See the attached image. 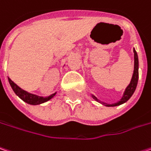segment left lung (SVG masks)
Returning a JSON list of instances; mask_svg holds the SVG:
<instances>
[{"label":"left lung","instance_id":"left-lung-1","mask_svg":"<svg viewBox=\"0 0 151 151\" xmlns=\"http://www.w3.org/2000/svg\"><path fill=\"white\" fill-rule=\"evenodd\" d=\"M133 53H134V71H133V74L132 77V79H131V82L128 84V86L126 88L124 94L121 97L119 102H115V103H113V104H108L106 102H100L95 96L92 95V97L96 101L101 102L102 104L107 106V107H114V106H119L120 104H123L126 102H127L129 99L131 98V96H132V94L134 93L135 90H136V87H137V80H138V58H137V54L136 52L135 49H133Z\"/></svg>","mask_w":151,"mask_h":151}]
</instances>
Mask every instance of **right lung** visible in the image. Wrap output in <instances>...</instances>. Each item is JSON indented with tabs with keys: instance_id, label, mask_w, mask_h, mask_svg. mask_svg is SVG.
<instances>
[{
	"instance_id": "1",
	"label": "right lung",
	"mask_w": 151,
	"mask_h": 151,
	"mask_svg": "<svg viewBox=\"0 0 151 151\" xmlns=\"http://www.w3.org/2000/svg\"><path fill=\"white\" fill-rule=\"evenodd\" d=\"M8 81H9V84L11 85L14 93L16 94L19 98H21L24 102H27L28 104H31V105H38V104H41V103L48 102L51 98H53L56 94V92H55V93L52 94V95H50L49 96H46V97L39 96L29 93V92L22 90L20 87H19L14 82H13L9 78H8Z\"/></svg>"
}]
</instances>
